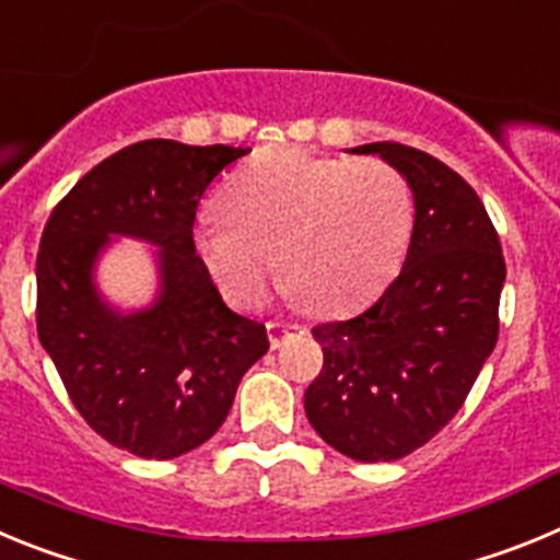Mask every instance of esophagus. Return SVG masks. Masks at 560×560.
<instances>
[{"instance_id": "esophagus-1", "label": "esophagus", "mask_w": 560, "mask_h": 560, "mask_svg": "<svg viewBox=\"0 0 560 560\" xmlns=\"http://www.w3.org/2000/svg\"><path fill=\"white\" fill-rule=\"evenodd\" d=\"M266 330H269L271 348H280V345H285L291 336L303 334V328H300V325H285V323H269L266 325Z\"/></svg>"}]
</instances>
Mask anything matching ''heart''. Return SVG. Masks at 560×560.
Segmentation results:
<instances>
[{
	"label": "heart",
	"instance_id": "obj_1",
	"mask_svg": "<svg viewBox=\"0 0 560 560\" xmlns=\"http://www.w3.org/2000/svg\"><path fill=\"white\" fill-rule=\"evenodd\" d=\"M224 219L196 226V249L235 303L280 283L314 314L373 300L407 255L412 187L381 160H336L296 148L246 162L221 190Z\"/></svg>",
	"mask_w": 560,
	"mask_h": 560
}]
</instances>
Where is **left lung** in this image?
<instances>
[{
    "label": "left lung",
    "mask_w": 560,
    "mask_h": 560,
    "mask_svg": "<svg viewBox=\"0 0 560 560\" xmlns=\"http://www.w3.org/2000/svg\"><path fill=\"white\" fill-rule=\"evenodd\" d=\"M350 153H378L404 173L412 241L373 308L311 330L325 364L305 389V415L345 457L389 463L446 427L497 348L504 257L485 205L452 167L398 142Z\"/></svg>",
    "instance_id": "8db88e82"
}]
</instances>
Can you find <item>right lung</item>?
<instances>
[{"label":"right lung","instance_id":"obj_1","mask_svg":"<svg viewBox=\"0 0 560 560\" xmlns=\"http://www.w3.org/2000/svg\"><path fill=\"white\" fill-rule=\"evenodd\" d=\"M249 148L142 140L78 182L44 226L36 260L38 339L69 398L112 446L173 459L219 432L266 325L224 303L196 255L201 192ZM117 236L156 245L158 291L120 310L96 266Z\"/></svg>","mask_w":560,"mask_h":560}]
</instances>
